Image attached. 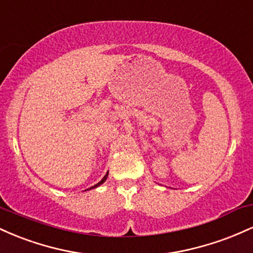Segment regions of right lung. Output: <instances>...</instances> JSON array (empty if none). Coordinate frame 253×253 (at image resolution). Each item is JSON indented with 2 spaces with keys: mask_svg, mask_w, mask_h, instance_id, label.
<instances>
[{
  "mask_svg": "<svg viewBox=\"0 0 253 253\" xmlns=\"http://www.w3.org/2000/svg\"><path fill=\"white\" fill-rule=\"evenodd\" d=\"M107 177H108V172H107V173H106V175H104V177H103V178H102V179H101V181H100V182H98V183H97V184L92 185V187H91V188H89V189H94V188H97V187H100V185H101V184H103V183H104V182H106ZM86 190H88V189H86Z\"/></svg>",
  "mask_w": 253,
  "mask_h": 253,
  "instance_id": "obj_1",
  "label": "right lung"
}]
</instances>
